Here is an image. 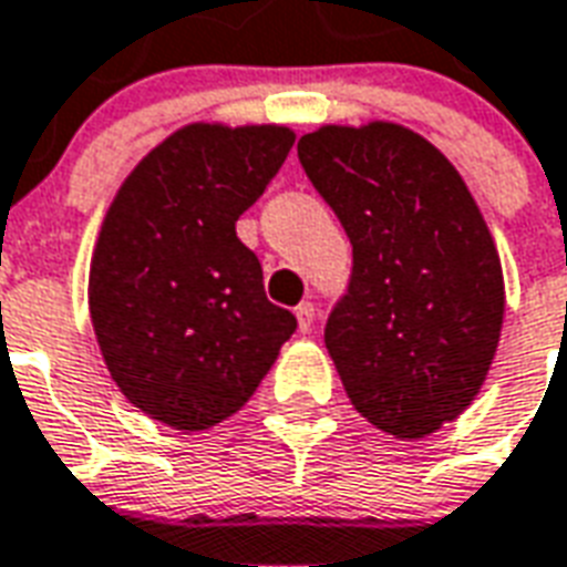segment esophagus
<instances>
[{"label":"esophagus","instance_id":"esophagus-1","mask_svg":"<svg viewBox=\"0 0 567 567\" xmlns=\"http://www.w3.org/2000/svg\"><path fill=\"white\" fill-rule=\"evenodd\" d=\"M295 316H297V327H300V333H309V330H312V324H316V306L300 303L295 309Z\"/></svg>","mask_w":567,"mask_h":567}]
</instances>
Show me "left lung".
Wrapping results in <instances>:
<instances>
[{
    "mask_svg": "<svg viewBox=\"0 0 567 567\" xmlns=\"http://www.w3.org/2000/svg\"><path fill=\"white\" fill-rule=\"evenodd\" d=\"M297 155L354 249L324 327L348 400L402 442L435 433L472 405L496 358L505 279L493 234L460 171L405 125H321Z\"/></svg>",
    "mask_w": 567,
    "mask_h": 567,
    "instance_id": "left-lung-1",
    "label": "left lung"
}]
</instances>
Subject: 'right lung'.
<instances>
[{
    "instance_id": "obj_1",
    "label": "right lung",
    "mask_w": 567,
    "mask_h": 567,
    "mask_svg": "<svg viewBox=\"0 0 567 567\" xmlns=\"http://www.w3.org/2000/svg\"><path fill=\"white\" fill-rule=\"evenodd\" d=\"M291 146L288 125L188 123L134 165L104 213L90 264L104 367L134 409L179 433L240 412L297 330L237 237Z\"/></svg>"
}]
</instances>
